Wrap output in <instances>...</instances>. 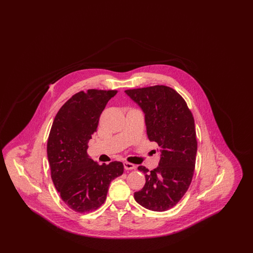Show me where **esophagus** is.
Returning a JSON list of instances; mask_svg holds the SVG:
<instances>
[{
	"mask_svg": "<svg viewBox=\"0 0 253 253\" xmlns=\"http://www.w3.org/2000/svg\"><path fill=\"white\" fill-rule=\"evenodd\" d=\"M123 165H124L125 169H135V166L133 164L130 163V162H127V161L123 162Z\"/></svg>",
	"mask_w": 253,
	"mask_h": 253,
	"instance_id": "obj_1",
	"label": "esophagus"
}]
</instances>
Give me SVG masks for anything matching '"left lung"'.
Here are the masks:
<instances>
[{
    "instance_id": "1",
    "label": "left lung",
    "mask_w": 253,
    "mask_h": 253,
    "mask_svg": "<svg viewBox=\"0 0 253 253\" xmlns=\"http://www.w3.org/2000/svg\"><path fill=\"white\" fill-rule=\"evenodd\" d=\"M125 93L145 114L150 141L160 148L158 167L144 166V187L135 192V201L154 211H165L177 204L193 180L197 140L194 119L185 99L172 88L155 85L128 89Z\"/></svg>"
}]
</instances>
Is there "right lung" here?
<instances>
[{"label":"right lung","instance_id":"add662e5","mask_svg":"<svg viewBox=\"0 0 253 253\" xmlns=\"http://www.w3.org/2000/svg\"><path fill=\"white\" fill-rule=\"evenodd\" d=\"M117 90L89 89L71 96L57 113L47 140L51 177L62 201L76 212L97 210L111 181L123 173L120 161L97 164L87 155L99 117Z\"/></svg>","mask_w":253,"mask_h":253}]
</instances>
